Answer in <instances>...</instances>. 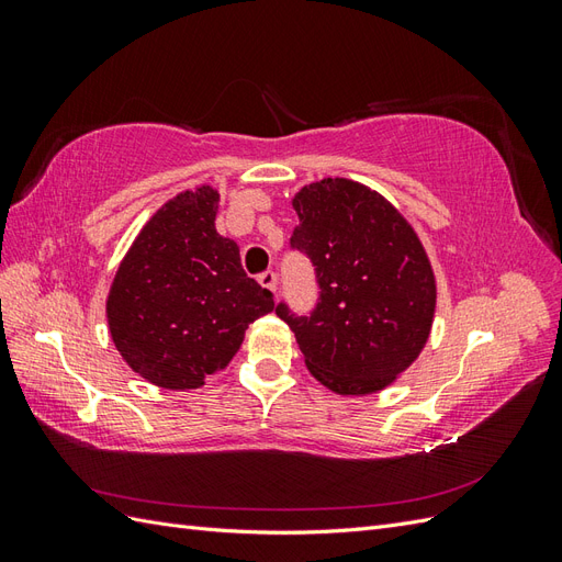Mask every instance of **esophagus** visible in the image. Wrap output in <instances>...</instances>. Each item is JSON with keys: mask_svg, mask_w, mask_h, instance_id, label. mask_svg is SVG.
<instances>
[{"mask_svg": "<svg viewBox=\"0 0 562 562\" xmlns=\"http://www.w3.org/2000/svg\"><path fill=\"white\" fill-rule=\"evenodd\" d=\"M260 285L262 288H267V291H271V293H277V285H279V277H277V271H262L260 274Z\"/></svg>", "mask_w": 562, "mask_h": 562, "instance_id": "34e87169", "label": "esophagus"}]
</instances>
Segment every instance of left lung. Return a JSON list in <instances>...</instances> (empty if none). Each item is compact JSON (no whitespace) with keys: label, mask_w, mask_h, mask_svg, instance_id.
<instances>
[{"label":"left lung","mask_w":562,"mask_h":562,"mask_svg":"<svg viewBox=\"0 0 562 562\" xmlns=\"http://www.w3.org/2000/svg\"><path fill=\"white\" fill-rule=\"evenodd\" d=\"M291 250L310 258L316 302L277 314L297 337L312 375L337 394L384 389L427 342L434 271L417 234L378 192L345 178L307 184L293 199Z\"/></svg>","instance_id":"left-lung-1"}]
</instances>
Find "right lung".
<instances>
[{
	"label": "right lung",
	"instance_id": "right-lung-1",
	"mask_svg": "<svg viewBox=\"0 0 562 562\" xmlns=\"http://www.w3.org/2000/svg\"><path fill=\"white\" fill-rule=\"evenodd\" d=\"M217 192L168 201L119 267L108 321L126 363L166 389H196L239 351L248 323L274 310L239 246L215 232Z\"/></svg>",
	"mask_w": 562,
	"mask_h": 562
}]
</instances>
